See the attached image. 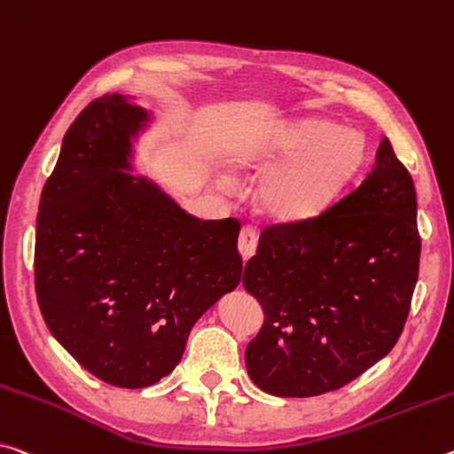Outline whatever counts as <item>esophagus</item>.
I'll use <instances>...</instances> for the list:
<instances>
[{
  "label": "esophagus",
  "instance_id": "obj_1",
  "mask_svg": "<svg viewBox=\"0 0 454 454\" xmlns=\"http://www.w3.org/2000/svg\"><path fill=\"white\" fill-rule=\"evenodd\" d=\"M256 244H258L256 230L253 226H244L240 230V236H239V250H240L242 261H248V258L254 256Z\"/></svg>",
  "mask_w": 454,
  "mask_h": 454
}]
</instances>
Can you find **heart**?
<instances>
[{
    "instance_id": "b5f03b06",
    "label": "heart",
    "mask_w": 454,
    "mask_h": 454,
    "mask_svg": "<svg viewBox=\"0 0 454 454\" xmlns=\"http://www.w3.org/2000/svg\"><path fill=\"white\" fill-rule=\"evenodd\" d=\"M364 157L362 135L325 121L269 127L228 151V163L236 171H266L258 184V204L278 222H305L327 210L362 168ZM215 185L230 192L234 182L220 174Z\"/></svg>"
}]
</instances>
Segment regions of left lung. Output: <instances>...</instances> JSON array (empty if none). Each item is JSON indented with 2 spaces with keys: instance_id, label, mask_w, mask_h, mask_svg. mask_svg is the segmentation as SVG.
<instances>
[{
  "instance_id": "obj_1",
  "label": "left lung",
  "mask_w": 454,
  "mask_h": 454,
  "mask_svg": "<svg viewBox=\"0 0 454 454\" xmlns=\"http://www.w3.org/2000/svg\"><path fill=\"white\" fill-rule=\"evenodd\" d=\"M419 264L414 182L384 137L357 188L317 218L262 230L242 277L264 311L250 380L307 398L362 376L398 341Z\"/></svg>"
}]
</instances>
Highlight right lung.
<instances>
[{
    "mask_svg": "<svg viewBox=\"0 0 454 454\" xmlns=\"http://www.w3.org/2000/svg\"><path fill=\"white\" fill-rule=\"evenodd\" d=\"M151 114L123 95L64 135L35 220V294L50 333L86 372L145 387L174 372L201 315L242 278L240 222L198 220L133 176Z\"/></svg>",
    "mask_w": 454,
    "mask_h": 454,
    "instance_id": "add662e5",
    "label": "right lung"
}]
</instances>
